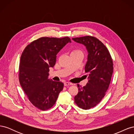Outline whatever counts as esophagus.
<instances>
[{
  "label": "esophagus",
  "instance_id": "34e87169",
  "mask_svg": "<svg viewBox=\"0 0 134 134\" xmlns=\"http://www.w3.org/2000/svg\"><path fill=\"white\" fill-rule=\"evenodd\" d=\"M73 84L71 83H70V82H65L64 83V86H72V85Z\"/></svg>",
  "mask_w": 134,
  "mask_h": 134
}]
</instances>
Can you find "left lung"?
Here are the masks:
<instances>
[{
	"label": "left lung",
	"instance_id": "left-lung-1",
	"mask_svg": "<svg viewBox=\"0 0 134 134\" xmlns=\"http://www.w3.org/2000/svg\"><path fill=\"white\" fill-rule=\"evenodd\" d=\"M72 40L83 44L88 51L85 71L88 74V82L83 87L77 85L78 93L74 101L80 108L89 109L100 102L108 90L113 73V61L107 47L96 37L87 36Z\"/></svg>",
	"mask_w": 134,
	"mask_h": 134
}]
</instances>
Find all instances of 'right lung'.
Returning <instances> with one entry per match:
<instances>
[{"label":"right lung","mask_w":134,"mask_h":134,"mask_svg":"<svg viewBox=\"0 0 134 134\" xmlns=\"http://www.w3.org/2000/svg\"><path fill=\"white\" fill-rule=\"evenodd\" d=\"M71 40L41 37L30 43L23 51L19 63V80L28 99L36 107L46 110L55 103L64 84L48 79L50 68L56 55Z\"/></svg>","instance_id":"obj_1"}]
</instances>
